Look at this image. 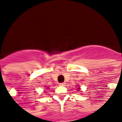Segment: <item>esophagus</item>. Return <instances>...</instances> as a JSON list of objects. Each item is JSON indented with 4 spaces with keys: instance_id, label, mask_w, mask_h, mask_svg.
I'll return each mask as SVG.
<instances>
[{
    "instance_id": "1",
    "label": "esophagus",
    "mask_w": 122,
    "mask_h": 122,
    "mask_svg": "<svg viewBox=\"0 0 122 122\" xmlns=\"http://www.w3.org/2000/svg\"><path fill=\"white\" fill-rule=\"evenodd\" d=\"M65 84H66L65 82H62V83H59V86H65Z\"/></svg>"
}]
</instances>
